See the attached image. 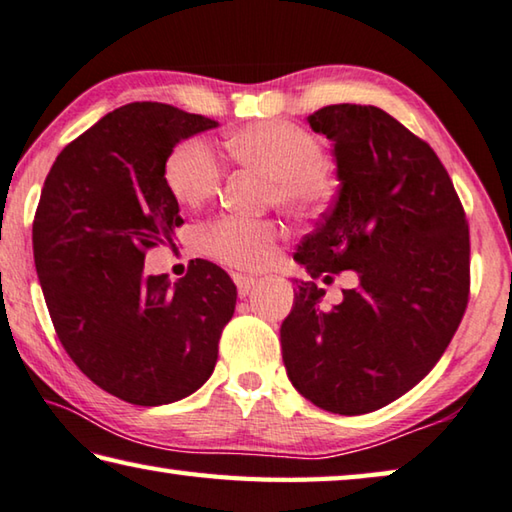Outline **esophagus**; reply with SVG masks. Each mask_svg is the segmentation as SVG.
<instances>
[{"mask_svg": "<svg viewBox=\"0 0 512 512\" xmlns=\"http://www.w3.org/2000/svg\"><path fill=\"white\" fill-rule=\"evenodd\" d=\"M234 282H237L239 296H248L250 291L257 287V280L255 278H250V275H241V273L234 275Z\"/></svg>", "mask_w": 512, "mask_h": 512, "instance_id": "obj_1", "label": "esophagus"}]
</instances>
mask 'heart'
<instances>
[{"instance_id": "obj_1", "label": "heart", "mask_w": 512, "mask_h": 512, "mask_svg": "<svg viewBox=\"0 0 512 512\" xmlns=\"http://www.w3.org/2000/svg\"><path fill=\"white\" fill-rule=\"evenodd\" d=\"M225 150L237 164L266 177V198L296 216H314L326 209L337 193V173L323 159V145L305 127L287 120H262L227 136ZM164 180L184 207H202L223 182L216 154L202 141H184L168 154ZM282 234L269 218L221 216L198 234L202 253L216 262L255 271L273 257Z\"/></svg>"}]
</instances>
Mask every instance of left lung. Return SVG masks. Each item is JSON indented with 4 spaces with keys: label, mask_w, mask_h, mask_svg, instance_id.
<instances>
[{
    "label": "left lung",
    "mask_w": 512,
    "mask_h": 512,
    "mask_svg": "<svg viewBox=\"0 0 512 512\" xmlns=\"http://www.w3.org/2000/svg\"><path fill=\"white\" fill-rule=\"evenodd\" d=\"M332 141L339 193L294 259L312 278L355 271L339 305L300 282L280 328L287 376L335 415L392 403L431 371L469 300V227L431 145L378 107L307 116Z\"/></svg>",
    "instance_id": "left-lung-1"
}]
</instances>
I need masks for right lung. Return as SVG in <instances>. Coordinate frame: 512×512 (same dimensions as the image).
<instances>
[{
	"instance_id": "obj_1",
	"label": "right lung",
	"mask_w": 512,
	"mask_h": 512,
	"mask_svg": "<svg viewBox=\"0 0 512 512\" xmlns=\"http://www.w3.org/2000/svg\"><path fill=\"white\" fill-rule=\"evenodd\" d=\"M216 120L161 102L111 111L68 143L34 218V262L56 335L97 387L134 405L180 401L207 383L237 305L221 266L191 262L175 285L145 275V250L184 221L164 168Z\"/></svg>"
}]
</instances>
